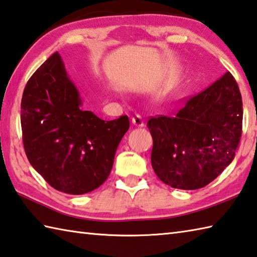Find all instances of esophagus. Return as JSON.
I'll list each match as a JSON object with an SVG mask.
<instances>
[{
    "label": "esophagus",
    "instance_id": "esophagus-1",
    "mask_svg": "<svg viewBox=\"0 0 257 257\" xmlns=\"http://www.w3.org/2000/svg\"><path fill=\"white\" fill-rule=\"evenodd\" d=\"M133 124L136 125V127H144L145 125V121L144 119L142 118V115H135V117L133 118Z\"/></svg>",
    "mask_w": 257,
    "mask_h": 257
}]
</instances>
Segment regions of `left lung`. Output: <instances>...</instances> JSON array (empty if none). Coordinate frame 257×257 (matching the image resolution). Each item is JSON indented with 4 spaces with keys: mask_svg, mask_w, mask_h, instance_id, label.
<instances>
[{
    "mask_svg": "<svg viewBox=\"0 0 257 257\" xmlns=\"http://www.w3.org/2000/svg\"><path fill=\"white\" fill-rule=\"evenodd\" d=\"M243 103L238 85L226 72L173 115L147 123L156 175L173 188L205 187L233 162L242 135Z\"/></svg>",
    "mask_w": 257,
    "mask_h": 257,
    "instance_id": "left-lung-1",
    "label": "left lung"
}]
</instances>
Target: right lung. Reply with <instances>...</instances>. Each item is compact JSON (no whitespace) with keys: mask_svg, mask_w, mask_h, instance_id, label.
Here are the masks:
<instances>
[{"mask_svg":"<svg viewBox=\"0 0 257 257\" xmlns=\"http://www.w3.org/2000/svg\"><path fill=\"white\" fill-rule=\"evenodd\" d=\"M82 104L58 52L30 78L21 102L30 164L54 189L70 195L92 192L105 182L129 129L127 115L104 121Z\"/></svg>","mask_w":257,"mask_h":257,"instance_id":"1","label":"right lung"}]
</instances>
